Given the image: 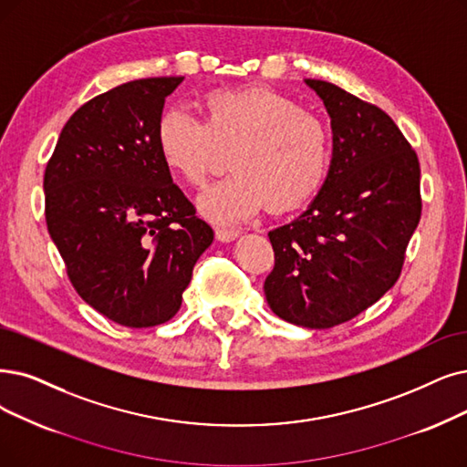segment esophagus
I'll list each match as a JSON object with an SVG mask.
<instances>
[{
	"label": "esophagus",
	"instance_id": "esophagus-1",
	"mask_svg": "<svg viewBox=\"0 0 467 467\" xmlns=\"http://www.w3.org/2000/svg\"><path fill=\"white\" fill-rule=\"evenodd\" d=\"M214 234H216V239L222 241V244H230V241L239 237V230L235 228H216Z\"/></svg>",
	"mask_w": 467,
	"mask_h": 467
}]
</instances>
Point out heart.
Instances as JSON below:
<instances>
[{
    "label": "heart",
    "mask_w": 467,
    "mask_h": 467,
    "mask_svg": "<svg viewBox=\"0 0 467 467\" xmlns=\"http://www.w3.org/2000/svg\"><path fill=\"white\" fill-rule=\"evenodd\" d=\"M202 122L169 110L157 126L166 169L202 188L232 153V176L199 197V211L214 222H241L266 207L285 213L322 188L331 164L327 126L295 99L270 88L214 89L201 99Z\"/></svg>",
    "instance_id": "heart-1"
}]
</instances>
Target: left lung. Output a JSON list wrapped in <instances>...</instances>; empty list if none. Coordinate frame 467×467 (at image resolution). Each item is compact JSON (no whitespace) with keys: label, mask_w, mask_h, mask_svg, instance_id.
Listing matches in <instances>:
<instances>
[{"label":"left lung","mask_w":467,"mask_h":467,"mask_svg":"<svg viewBox=\"0 0 467 467\" xmlns=\"http://www.w3.org/2000/svg\"><path fill=\"white\" fill-rule=\"evenodd\" d=\"M331 117L333 157L310 207L268 234L265 295L279 318L310 329L352 320L395 285L420 223V161L385 110L324 80H305Z\"/></svg>","instance_id":"obj_1"}]
</instances>
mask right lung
Instances as JSON below:
<instances>
[{"label":"right lung","instance_id":"obj_1","mask_svg":"<svg viewBox=\"0 0 467 467\" xmlns=\"http://www.w3.org/2000/svg\"><path fill=\"white\" fill-rule=\"evenodd\" d=\"M182 80H132L89 99L46 166V222L70 284L126 327L169 322L214 239L157 145L164 99Z\"/></svg>","mask_w":467,"mask_h":467}]
</instances>
